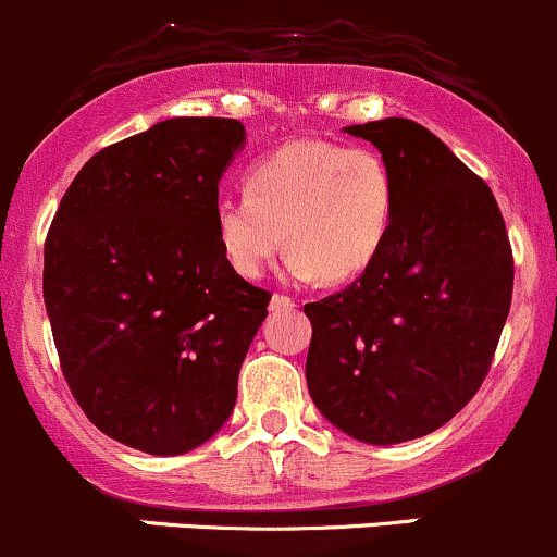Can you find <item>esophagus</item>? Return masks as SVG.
Segmentation results:
<instances>
[{"instance_id":"esophagus-1","label":"esophagus","mask_w":557,"mask_h":557,"mask_svg":"<svg viewBox=\"0 0 557 557\" xmlns=\"http://www.w3.org/2000/svg\"><path fill=\"white\" fill-rule=\"evenodd\" d=\"M297 302L292 300L289 295H284V292H276V295L271 297V308L273 311H289V308H295Z\"/></svg>"}]
</instances>
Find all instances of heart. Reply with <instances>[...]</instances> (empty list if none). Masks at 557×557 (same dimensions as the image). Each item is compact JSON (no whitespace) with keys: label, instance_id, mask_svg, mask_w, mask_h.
<instances>
[{"label":"heart","instance_id":"obj_1","mask_svg":"<svg viewBox=\"0 0 557 557\" xmlns=\"http://www.w3.org/2000/svg\"><path fill=\"white\" fill-rule=\"evenodd\" d=\"M397 211L381 152L289 141L246 171V190L216 200L214 225L233 271L260 278L281 249L295 278L346 281L377 257Z\"/></svg>","mask_w":557,"mask_h":557}]
</instances>
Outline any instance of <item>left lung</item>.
Masks as SVG:
<instances>
[{
	"instance_id": "8db88e82",
	"label": "left lung",
	"mask_w": 557,
	"mask_h": 557,
	"mask_svg": "<svg viewBox=\"0 0 557 557\" xmlns=\"http://www.w3.org/2000/svg\"><path fill=\"white\" fill-rule=\"evenodd\" d=\"M392 165L397 211L375 260L308 302L306 381L321 416L392 445L445 426L488 375L515 260L491 187L405 117L348 125Z\"/></svg>"
}]
</instances>
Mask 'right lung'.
<instances>
[{
    "label": "right lung",
    "mask_w": 557,
    "mask_h": 557,
    "mask_svg": "<svg viewBox=\"0 0 557 557\" xmlns=\"http://www.w3.org/2000/svg\"><path fill=\"white\" fill-rule=\"evenodd\" d=\"M231 117H174L79 169L45 238L42 292L69 392L107 437L180 456L222 429L271 292L216 238Z\"/></svg>",
    "instance_id": "add662e5"
}]
</instances>
